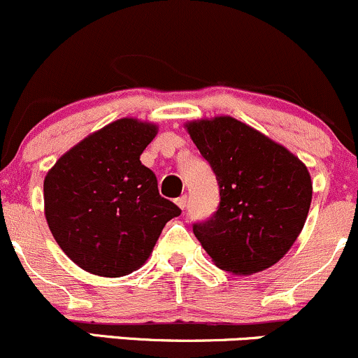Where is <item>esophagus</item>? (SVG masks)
<instances>
[{
	"label": "esophagus",
	"mask_w": 358,
	"mask_h": 358,
	"mask_svg": "<svg viewBox=\"0 0 358 358\" xmlns=\"http://www.w3.org/2000/svg\"><path fill=\"white\" fill-rule=\"evenodd\" d=\"M176 202V206L180 207V209L182 210H185V207H187V195H182V197H178L175 200Z\"/></svg>",
	"instance_id": "1"
}]
</instances>
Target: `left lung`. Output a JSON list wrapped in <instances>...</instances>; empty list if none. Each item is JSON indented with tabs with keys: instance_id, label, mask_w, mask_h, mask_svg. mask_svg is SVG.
I'll list each match as a JSON object with an SVG mask.
<instances>
[{
	"instance_id": "8db88e82",
	"label": "left lung",
	"mask_w": 358,
	"mask_h": 358,
	"mask_svg": "<svg viewBox=\"0 0 358 358\" xmlns=\"http://www.w3.org/2000/svg\"><path fill=\"white\" fill-rule=\"evenodd\" d=\"M219 185L217 210L194 234L219 268L251 275L280 260L304 227L313 199L308 168L282 144L233 117L188 122Z\"/></svg>"
}]
</instances>
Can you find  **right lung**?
I'll list each match as a JSON object with an SVG mask.
<instances>
[{"mask_svg":"<svg viewBox=\"0 0 358 358\" xmlns=\"http://www.w3.org/2000/svg\"><path fill=\"white\" fill-rule=\"evenodd\" d=\"M158 125L120 119L85 137L44 180V210L61 250L90 273L124 277L143 266L164 224L180 215L141 155Z\"/></svg>","mask_w":358,"mask_h":358,"instance_id":"obj_1","label":"right lung"}]
</instances>
